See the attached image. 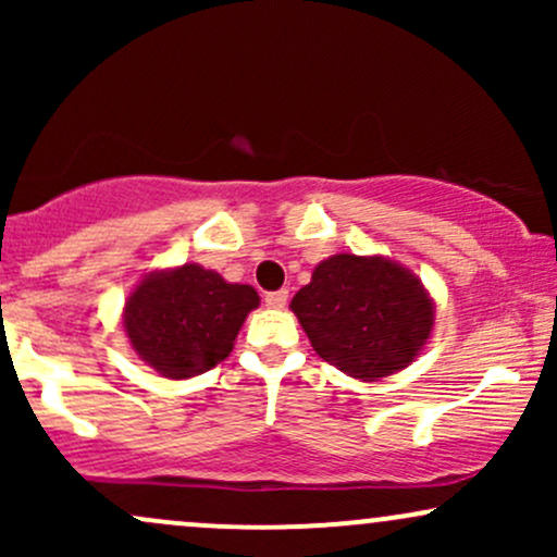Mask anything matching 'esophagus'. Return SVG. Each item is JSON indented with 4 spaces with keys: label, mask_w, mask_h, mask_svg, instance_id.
I'll return each mask as SVG.
<instances>
[{
    "label": "esophagus",
    "mask_w": 557,
    "mask_h": 557,
    "mask_svg": "<svg viewBox=\"0 0 557 557\" xmlns=\"http://www.w3.org/2000/svg\"><path fill=\"white\" fill-rule=\"evenodd\" d=\"M264 304L270 306V309H285V306H287V290H272V293H267Z\"/></svg>",
    "instance_id": "obj_1"
}]
</instances>
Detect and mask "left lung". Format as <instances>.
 Masks as SVG:
<instances>
[{"label": "left lung", "mask_w": 557, "mask_h": 557, "mask_svg": "<svg viewBox=\"0 0 557 557\" xmlns=\"http://www.w3.org/2000/svg\"><path fill=\"white\" fill-rule=\"evenodd\" d=\"M324 361L361 382L406 369L434 327V300L421 280L385 257L335 253L290 300Z\"/></svg>", "instance_id": "1"}]
</instances>
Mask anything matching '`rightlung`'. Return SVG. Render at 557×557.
<instances>
[{
	"label": "right lung",
	"mask_w": 557,
	"mask_h": 557,
	"mask_svg": "<svg viewBox=\"0 0 557 557\" xmlns=\"http://www.w3.org/2000/svg\"><path fill=\"white\" fill-rule=\"evenodd\" d=\"M257 306L251 285L183 264L140 280L125 300L123 327L140 361L170 380H188L227 359Z\"/></svg>",
	"instance_id": "1"
}]
</instances>
